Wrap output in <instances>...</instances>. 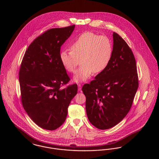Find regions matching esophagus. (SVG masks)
<instances>
[{
	"mask_svg": "<svg viewBox=\"0 0 159 159\" xmlns=\"http://www.w3.org/2000/svg\"><path fill=\"white\" fill-rule=\"evenodd\" d=\"M78 90L79 91H81V90H82V86H81L80 84H78Z\"/></svg>",
	"mask_w": 159,
	"mask_h": 159,
	"instance_id": "obj_1",
	"label": "esophagus"
}]
</instances>
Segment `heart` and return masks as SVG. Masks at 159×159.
Segmentation results:
<instances>
[{
    "label": "heart",
    "instance_id": "obj_1",
    "mask_svg": "<svg viewBox=\"0 0 159 159\" xmlns=\"http://www.w3.org/2000/svg\"><path fill=\"white\" fill-rule=\"evenodd\" d=\"M70 50L61 51L60 60L64 68L71 73L75 72L81 61L82 65L73 78L76 83L87 80L93 73L99 74L104 71L111 60L113 52L109 38L91 31L83 33L76 38L70 45Z\"/></svg>",
    "mask_w": 159,
    "mask_h": 159
}]
</instances>
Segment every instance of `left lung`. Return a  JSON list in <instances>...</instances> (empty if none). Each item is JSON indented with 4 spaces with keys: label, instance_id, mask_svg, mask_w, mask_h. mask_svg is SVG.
Masks as SVG:
<instances>
[{
    "label": "left lung",
    "instance_id": "obj_1",
    "mask_svg": "<svg viewBox=\"0 0 159 159\" xmlns=\"http://www.w3.org/2000/svg\"><path fill=\"white\" fill-rule=\"evenodd\" d=\"M113 52L106 70L82 91L91 124L105 130L117 125L128 113L138 88L136 61L126 42L114 32Z\"/></svg>",
    "mask_w": 159,
    "mask_h": 159
}]
</instances>
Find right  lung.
Listing matches in <instances>:
<instances>
[{"mask_svg": "<svg viewBox=\"0 0 159 159\" xmlns=\"http://www.w3.org/2000/svg\"><path fill=\"white\" fill-rule=\"evenodd\" d=\"M75 25L46 31L36 38L24 55L19 71L23 107L42 128L53 130L66 120L77 85L61 87L70 80L60 60L61 46Z\"/></svg>", "mask_w": 159, "mask_h": 159, "instance_id": "right-lung-1", "label": "right lung"}]
</instances>
